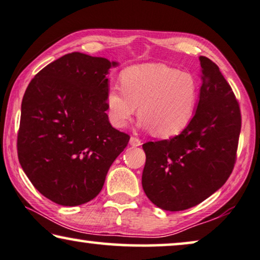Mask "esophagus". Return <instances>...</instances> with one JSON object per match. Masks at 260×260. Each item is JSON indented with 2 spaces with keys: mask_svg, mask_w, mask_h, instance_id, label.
I'll return each instance as SVG.
<instances>
[{
  "mask_svg": "<svg viewBox=\"0 0 260 260\" xmlns=\"http://www.w3.org/2000/svg\"><path fill=\"white\" fill-rule=\"evenodd\" d=\"M142 144V141L139 138H137V137H131L130 138V145H133V146H139Z\"/></svg>",
  "mask_w": 260,
  "mask_h": 260,
  "instance_id": "obj_1",
  "label": "esophagus"
}]
</instances>
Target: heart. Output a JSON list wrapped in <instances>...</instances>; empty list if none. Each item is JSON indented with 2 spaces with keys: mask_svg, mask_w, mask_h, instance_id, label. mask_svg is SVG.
Returning a JSON list of instances; mask_svg holds the SVG:
<instances>
[{
  "mask_svg": "<svg viewBox=\"0 0 260 260\" xmlns=\"http://www.w3.org/2000/svg\"><path fill=\"white\" fill-rule=\"evenodd\" d=\"M121 88L107 93L110 123L124 127L138 107L139 125L157 137L182 133L192 121L199 100V83L192 74L163 63H145L122 71Z\"/></svg>",
  "mask_w": 260,
  "mask_h": 260,
  "instance_id": "obj_1",
  "label": "heart"
}]
</instances>
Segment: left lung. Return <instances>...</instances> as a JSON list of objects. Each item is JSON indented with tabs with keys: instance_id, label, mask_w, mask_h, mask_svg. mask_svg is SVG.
I'll use <instances>...</instances> for the list:
<instances>
[{
	"instance_id": "8db88e82",
	"label": "left lung",
	"mask_w": 260,
	"mask_h": 260,
	"mask_svg": "<svg viewBox=\"0 0 260 260\" xmlns=\"http://www.w3.org/2000/svg\"><path fill=\"white\" fill-rule=\"evenodd\" d=\"M201 93L185 129L170 139L143 144L145 194L158 208L183 211L220 189L235 168L242 115L230 84L201 56Z\"/></svg>"
}]
</instances>
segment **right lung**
Listing matches in <instances>:
<instances>
[{
    "label": "right lung",
    "instance_id": "obj_1",
    "mask_svg": "<svg viewBox=\"0 0 260 260\" xmlns=\"http://www.w3.org/2000/svg\"><path fill=\"white\" fill-rule=\"evenodd\" d=\"M115 66L71 52L44 67L25 90L18 160L32 185L56 204L76 206L95 198L129 143L105 112L107 75Z\"/></svg>",
    "mask_w": 260,
    "mask_h": 260
}]
</instances>
